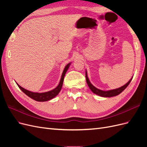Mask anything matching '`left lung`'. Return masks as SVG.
<instances>
[{
    "label": "left lung",
    "instance_id": "left-lung-1",
    "mask_svg": "<svg viewBox=\"0 0 147 147\" xmlns=\"http://www.w3.org/2000/svg\"><path fill=\"white\" fill-rule=\"evenodd\" d=\"M86 82L88 85L89 86V88H90V90H91V91L94 93V94L98 95L99 96L101 97H113V96H118V94H119L120 93H121L125 89L127 88V86L129 84L130 82H131L132 77L129 80L127 83H126L124 85L122 86L121 87L117 88V89H114V90H109V91H103L99 90V89L96 88L94 86H93L92 84H91V83L90 82V80H89L88 77V75H87V71L86 70Z\"/></svg>",
    "mask_w": 147,
    "mask_h": 147
}]
</instances>
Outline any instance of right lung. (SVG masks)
Instances as JSON below:
<instances>
[{
	"mask_svg": "<svg viewBox=\"0 0 147 147\" xmlns=\"http://www.w3.org/2000/svg\"><path fill=\"white\" fill-rule=\"evenodd\" d=\"M70 64H71V63H69L68 64H67L65 65V68L63 70V72L62 74V76H61L59 84L57 85V86L56 88H55L54 90H52L51 91L45 92H32V91L26 90V89H24V88L20 86L17 83L16 84L18 86V87L20 88V90L24 93H25V94L28 96L30 97L31 99H32L38 102H45V101L50 100L54 98V97H55L57 94H59L60 91L61 90L62 86H63L64 76L66 72L67 71L68 69L69 68V66Z\"/></svg>",
	"mask_w": 147,
	"mask_h": 147,
	"instance_id": "right-lung-1",
	"label": "right lung"
}]
</instances>
